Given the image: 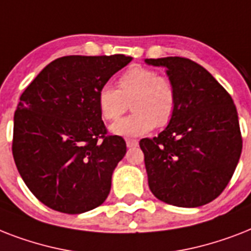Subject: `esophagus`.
<instances>
[{
  "instance_id": "obj_1",
  "label": "esophagus",
  "mask_w": 251,
  "mask_h": 251,
  "mask_svg": "<svg viewBox=\"0 0 251 251\" xmlns=\"http://www.w3.org/2000/svg\"><path fill=\"white\" fill-rule=\"evenodd\" d=\"M126 146L131 149V147H137L138 146V141L137 139H126Z\"/></svg>"
}]
</instances>
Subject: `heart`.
<instances>
[{
  "instance_id": "1",
  "label": "heart",
  "mask_w": 251,
  "mask_h": 251,
  "mask_svg": "<svg viewBox=\"0 0 251 251\" xmlns=\"http://www.w3.org/2000/svg\"><path fill=\"white\" fill-rule=\"evenodd\" d=\"M118 90L102 86L98 92L100 113L116 121L125 113L127 102L133 113L110 126V133L120 137H141L155 127L168 125L177 108L175 84L152 69L131 66L117 82Z\"/></svg>"
}]
</instances>
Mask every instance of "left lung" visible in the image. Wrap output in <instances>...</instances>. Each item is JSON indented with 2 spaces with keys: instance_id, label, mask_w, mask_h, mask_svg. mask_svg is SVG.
<instances>
[{
  "instance_id": "1",
  "label": "left lung",
  "mask_w": 251,
  "mask_h": 251,
  "mask_svg": "<svg viewBox=\"0 0 251 251\" xmlns=\"http://www.w3.org/2000/svg\"><path fill=\"white\" fill-rule=\"evenodd\" d=\"M145 62L165 68L177 92V108L167 127L139 142L150 190L172 206L191 208L212 202L226 189L241 156L233 100L194 61L164 57Z\"/></svg>"
}]
</instances>
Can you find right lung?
I'll return each instance as SVG.
<instances>
[{
  "label": "right lung",
  "instance_id": "1",
  "mask_svg": "<svg viewBox=\"0 0 251 251\" xmlns=\"http://www.w3.org/2000/svg\"><path fill=\"white\" fill-rule=\"evenodd\" d=\"M131 57L66 56L47 65L14 114L13 156L41 203L64 214L102 204L126 143L106 135L98 92Z\"/></svg>",
  "mask_w": 251,
  "mask_h": 251
}]
</instances>
